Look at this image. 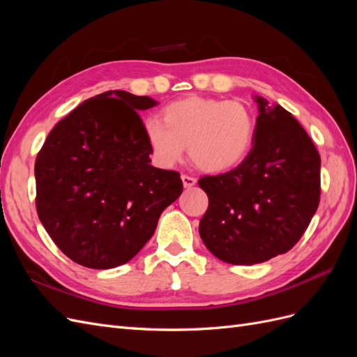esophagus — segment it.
Instances as JSON below:
<instances>
[{
    "mask_svg": "<svg viewBox=\"0 0 357 357\" xmlns=\"http://www.w3.org/2000/svg\"><path fill=\"white\" fill-rule=\"evenodd\" d=\"M181 181H183V186L185 188H193L197 185V178L195 177H190L188 174H183L181 176Z\"/></svg>",
    "mask_w": 357,
    "mask_h": 357,
    "instance_id": "obj_1",
    "label": "esophagus"
}]
</instances>
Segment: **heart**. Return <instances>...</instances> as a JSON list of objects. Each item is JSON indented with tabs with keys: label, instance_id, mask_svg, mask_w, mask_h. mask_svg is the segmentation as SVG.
I'll use <instances>...</instances> for the list:
<instances>
[{
	"label": "heart",
	"instance_id": "1",
	"mask_svg": "<svg viewBox=\"0 0 357 357\" xmlns=\"http://www.w3.org/2000/svg\"><path fill=\"white\" fill-rule=\"evenodd\" d=\"M144 122V137L158 165L174 167L186 152L201 171L218 174L238 167L256 134L253 112L240 101L190 95Z\"/></svg>",
	"mask_w": 357,
	"mask_h": 357
}]
</instances>
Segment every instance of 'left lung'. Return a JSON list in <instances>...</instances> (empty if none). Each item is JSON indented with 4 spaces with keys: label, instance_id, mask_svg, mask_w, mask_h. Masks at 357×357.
Returning a JSON list of instances; mask_svg holds the SVG:
<instances>
[{
    "label": "left lung",
    "instance_id": "8db88e82",
    "mask_svg": "<svg viewBox=\"0 0 357 357\" xmlns=\"http://www.w3.org/2000/svg\"><path fill=\"white\" fill-rule=\"evenodd\" d=\"M259 116L250 153L198 185L208 195L199 222L205 247L220 261L255 265L294 247L317 211L320 155L296 119L256 96Z\"/></svg>",
    "mask_w": 357,
    "mask_h": 357
}]
</instances>
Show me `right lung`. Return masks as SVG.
Listing matches in <instances>:
<instances>
[{"label": "right lung", "mask_w": 357, "mask_h": 357, "mask_svg": "<svg viewBox=\"0 0 357 357\" xmlns=\"http://www.w3.org/2000/svg\"><path fill=\"white\" fill-rule=\"evenodd\" d=\"M158 102L107 91L59 121L36 159L38 219L59 250L92 269L123 265L183 192L177 171L150 165L138 112Z\"/></svg>", "instance_id": "obj_1"}]
</instances>
